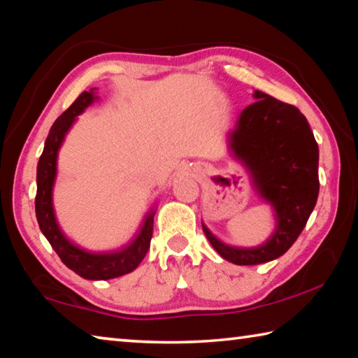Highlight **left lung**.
<instances>
[{
  "label": "left lung",
  "mask_w": 358,
  "mask_h": 358,
  "mask_svg": "<svg viewBox=\"0 0 358 358\" xmlns=\"http://www.w3.org/2000/svg\"><path fill=\"white\" fill-rule=\"evenodd\" d=\"M229 132V148L251 172L254 189L275 210L276 229L265 243L238 248L222 243L202 222L222 259L257 265L282 256L299 238L317 202L319 147L299 108L256 90Z\"/></svg>",
  "instance_id": "left-lung-1"
}]
</instances>
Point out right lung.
<instances>
[{"mask_svg": "<svg viewBox=\"0 0 358 358\" xmlns=\"http://www.w3.org/2000/svg\"><path fill=\"white\" fill-rule=\"evenodd\" d=\"M94 90L83 92L78 98L72 102V106L63 115H59L55 123L50 128V132L45 138L44 151L38 162V192H36V217H38L39 229L48 240L53 250L63 260V264L76 271L78 276L85 280H112V278L123 276L134 271L138 264L142 262L145 254L150 250V241L153 237V221L156 210H150L145 216V221L138 230L137 237L131 241L128 246L117 251L93 252L77 246L66 237L64 232L59 229L53 210V185L57 178V159L58 151L62 148L63 141L68 131L76 123L77 117L85 112V108L92 106L98 99Z\"/></svg>", "mask_w": 358, "mask_h": 358, "instance_id": "1", "label": "right lung"}]
</instances>
